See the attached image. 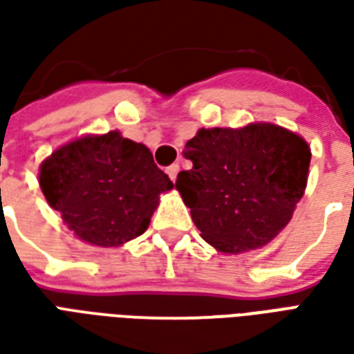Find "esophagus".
Returning a JSON list of instances; mask_svg holds the SVG:
<instances>
[{"label":"esophagus","mask_w":354,"mask_h":354,"mask_svg":"<svg viewBox=\"0 0 354 354\" xmlns=\"http://www.w3.org/2000/svg\"><path fill=\"white\" fill-rule=\"evenodd\" d=\"M178 172H180V165H170L169 169H167V174H169V178L174 182L178 176Z\"/></svg>","instance_id":"34e87169"}]
</instances>
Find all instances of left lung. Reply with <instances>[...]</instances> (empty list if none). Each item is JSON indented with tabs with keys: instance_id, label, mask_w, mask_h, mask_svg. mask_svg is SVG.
<instances>
[{
	"instance_id": "1",
	"label": "left lung",
	"mask_w": 354,
	"mask_h": 354,
	"mask_svg": "<svg viewBox=\"0 0 354 354\" xmlns=\"http://www.w3.org/2000/svg\"><path fill=\"white\" fill-rule=\"evenodd\" d=\"M176 189L201 237L218 252L241 254L271 243L304 197L311 147L273 123L199 129L187 140Z\"/></svg>"
}]
</instances>
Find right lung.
<instances>
[{
    "instance_id": "right-lung-1",
    "label": "right lung",
    "mask_w": 354,
    "mask_h": 354,
    "mask_svg": "<svg viewBox=\"0 0 354 354\" xmlns=\"http://www.w3.org/2000/svg\"><path fill=\"white\" fill-rule=\"evenodd\" d=\"M39 187L75 237L111 248L147 230L174 184L144 144L109 131L57 147L39 167Z\"/></svg>"
}]
</instances>
